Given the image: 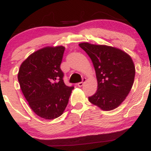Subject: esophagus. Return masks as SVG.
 I'll list each match as a JSON object with an SVG mask.
<instances>
[{"label":"esophagus","instance_id":"esophagus-1","mask_svg":"<svg viewBox=\"0 0 151 151\" xmlns=\"http://www.w3.org/2000/svg\"><path fill=\"white\" fill-rule=\"evenodd\" d=\"M85 81H86V79H83V80H82V81H81V82H79L77 84V86H79V87H81V86H82L83 85H84V82H85Z\"/></svg>","mask_w":151,"mask_h":151}]
</instances>
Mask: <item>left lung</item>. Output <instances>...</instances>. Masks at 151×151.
I'll return each mask as SVG.
<instances>
[{"mask_svg": "<svg viewBox=\"0 0 151 151\" xmlns=\"http://www.w3.org/2000/svg\"><path fill=\"white\" fill-rule=\"evenodd\" d=\"M93 62L97 79V91L89 101L104 111L121 105L134 81L135 66L131 56L114 47L79 43Z\"/></svg>", "mask_w": 151, "mask_h": 151, "instance_id": "left-lung-1", "label": "left lung"}]
</instances>
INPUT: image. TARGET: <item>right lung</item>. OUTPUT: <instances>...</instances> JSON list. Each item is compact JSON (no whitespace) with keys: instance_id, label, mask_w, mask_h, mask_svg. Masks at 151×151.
Instances as JSON below:
<instances>
[{"instance_id":"1","label":"right lung","mask_w":151,"mask_h":151,"mask_svg":"<svg viewBox=\"0 0 151 151\" xmlns=\"http://www.w3.org/2000/svg\"><path fill=\"white\" fill-rule=\"evenodd\" d=\"M65 47H45L22 62L18 74L20 89L35 114L52 120L65 111L74 86H66L60 69Z\"/></svg>"}]
</instances>
